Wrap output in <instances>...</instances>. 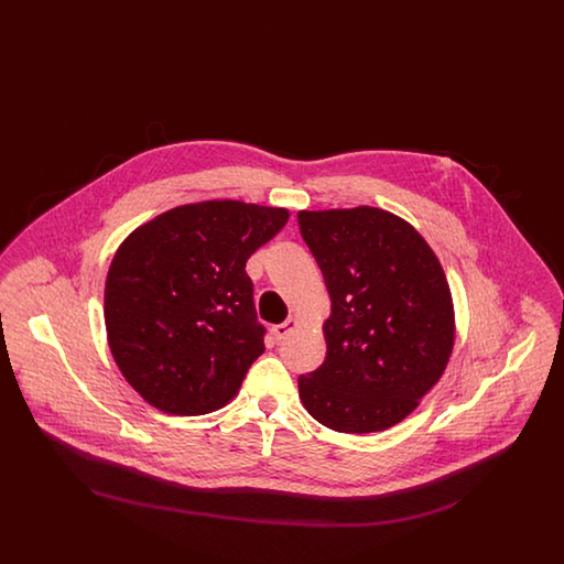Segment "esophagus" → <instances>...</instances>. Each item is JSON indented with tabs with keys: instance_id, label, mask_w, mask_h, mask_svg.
Listing matches in <instances>:
<instances>
[{
	"instance_id": "34e87169",
	"label": "esophagus",
	"mask_w": 564,
	"mask_h": 564,
	"mask_svg": "<svg viewBox=\"0 0 564 564\" xmlns=\"http://www.w3.org/2000/svg\"><path fill=\"white\" fill-rule=\"evenodd\" d=\"M297 323H300L297 319L290 317L288 322L274 325V327H272V334H274V338H276V340H283L285 336H290V332H294L295 327H297Z\"/></svg>"
}]
</instances>
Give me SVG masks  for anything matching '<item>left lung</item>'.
<instances>
[{"label":"left lung","mask_w":564,"mask_h":564,"mask_svg":"<svg viewBox=\"0 0 564 564\" xmlns=\"http://www.w3.org/2000/svg\"><path fill=\"white\" fill-rule=\"evenodd\" d=\"M332 300L327 355L297 378L308 414L340 433L384 431L416 410L455 347V306L427 241L378 207L300 212Z\"/></svg>","instance_id":"8db88e82"}]
</instances>
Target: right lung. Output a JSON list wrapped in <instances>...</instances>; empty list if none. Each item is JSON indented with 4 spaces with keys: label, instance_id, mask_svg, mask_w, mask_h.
Masks as SVG:
<instances>
[{
    "label": "right lung",
    "instance_id": "1",
    "mask_svg": "<svg viewBox=\"0 0 564 564\" xmlns=\"http://www.w3.org/2000/svg\"><path fill=\"white\" fill-rule=\"evenodd\" d=\"M290 212L242 200L189 203L141 224L106 279V329L127 382L166 414L224 408L264 352L245 264Z\"/></svg>",
    "mask_w": 564,
    "mask_h": 564
}]
</instances>
